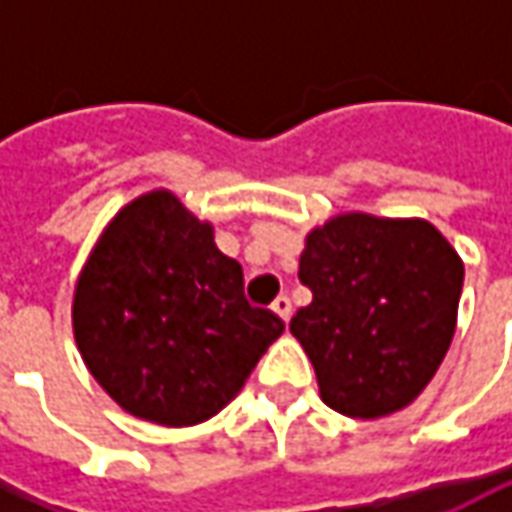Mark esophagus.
<instances>
[{
    "instance_id": "esophagus-1",
    "label": "esophagus",
    "mask_w": 512,
    "mask_h": 512,
    "mask_svg": "<svg viewBox=\"0 0 512 512\" xmlns=\"http://www.w3.org/2000/svg\"><path fill=\"white\" fill-rule=\"evenodd\" d=\"M273 313H276V316H279V319H282V322H290V313H293V305H290V299H287V296H279V299H276V302H273Z\"/></svg>"
}]
</instances>
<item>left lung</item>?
<instances>
[{"mask_svg": "<svg viewBox=\"0 0 512 512\" xmlns=\"http://www.w3.org/2000/svg\"><path fill=\"white\" fill-rule=\"evenodd\" d=\"M299 279L313 302L290 333L327 407L350 419L390 416L436 376L456 333L464 265L430 222L333 216L307 233Z\"/></svg>", "mask_w": 512, "mask_h": 512, "instance_id": "obj_1", "label": "left lung"}]
</instances>
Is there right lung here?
I'll use <instances>...</instances> for the list:
<instances>
[{
    "label": "right lung",
    "mask_w": 512,
    "mask_h": 512,
    "mask_svg": "<svg viewBox=\"0 0 512 512\" xmlns=\"http://www.w3.org/2000/svg\"><path fill=\"white\" fill-rule=\"evenodd\" d=\"M282 330L279 316L247 305L242 265L170 190L110 219L73 293L90 376L130 416L165 427L216 416Z\"/></svg>",
    "instance_id": "1"
}]
</instances>
